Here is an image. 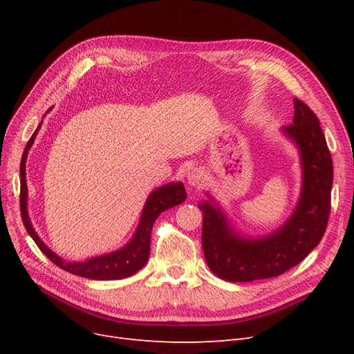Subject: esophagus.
I'll list each match as a JSON object with an SVG mask.
<instances>
[{
    "instance_id": "1",
    "label": "esophagus",
    "mask_w": 354,
    "mask_h": 354,
    "mask_svg": "<svg viewBox=\"0 0 354 354\" xmlns=\"http://www.w3.org/2000/svg\"><path fill=\"white\" fill-rule=\"evenodd\" d=\"M207 180V174L203 172L201 167H194V169H191L187 175V182L189 187H201V185L205 183Z\"/></svg>"
}]
</instances>
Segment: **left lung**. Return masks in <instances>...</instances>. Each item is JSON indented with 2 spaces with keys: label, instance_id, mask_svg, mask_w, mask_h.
I'll list each match as a JSON object with an SVG mask.
<instances>
[{
  "label": "left lung",
  "instance_id": "8db88e82",
  "mask_svg": "<svg viewBox=\"0 0 354 354\" xmlns=\"http://www.w3.org/2000/svg\"><path fill=\"white\" fill-rule=\"evenodd\" d=\"M294 119L281 133L299 151L301 192L288 219L275 231L248 236L235 230L211 194L198 203L203 215L202 248L209 270L222 280L248 283L281 275L319 245L330 215L333 162L313 110L294 99Z\"/></svg>",
  "mask_w": 354,
  "mask_h": 354
}]
</instances>
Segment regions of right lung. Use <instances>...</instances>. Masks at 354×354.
<instances>
[{"mask_svg": "<svg viewBox=\"0 0 354 354\" xmlns=\"http://www.w3.org/2000/svg\"><path fill=\"white\" fill-rule=\"evenodd\" d=\"M51 107L47 110V113ZM43 124V120L39 123V127L30 138L24 153L21 158L20 165V179H21V191H20V208H21V218L24 222V227L30 236L34 239V243L41 250V252L53 261L55 266L63 268L67 272L74 275H79L83 278H90V280H120L136 274L140 268L145 267L151 252V234L152 227L158 216L169 208H174L179 203L187 199V191L182 182H171L165 183L162 187L156 188L149 194L145 207L139 219V224L136 227L135 234L130 238L127 244L122 248L111 251L103 255L91 257L84 259V261H68L63 257L55 254L50 250L44 241L35 232L31 219L28 215V189H27V180H26V162L30 149L34 143V139L39 133V130Z\"/></svg>", "mask_w": 354, "mask_h": 354, "instance_id": "1", "label": "right lung"}]
</instances>
